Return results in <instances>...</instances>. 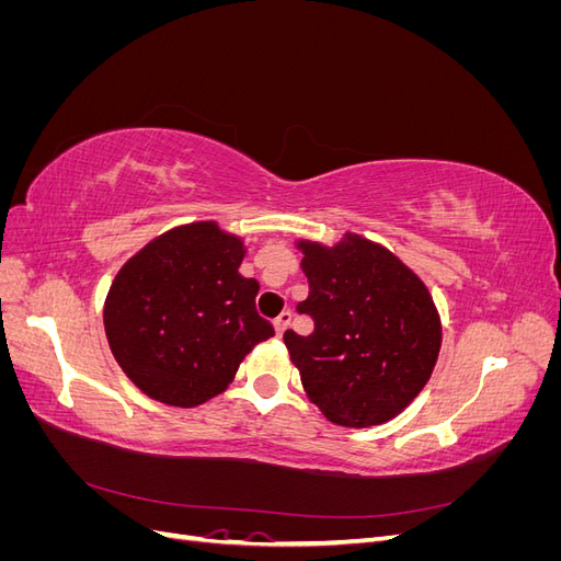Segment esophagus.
<instances>
[{"instance_id": "34e87169", "label": "esophagus", "mask_w": 561, "mask_h": 561, "mask_svg": "<svg viewBox=\"0 0 561 561\" xmlns=\"http://www.w3.org/2000/svg\"><path fill=\"white\" fill-rule=\"evenodd\" d=\"M290 322H293V313L290 311H283L276 320H274V328H276V334L278 336H283L285 334V330L290 328Z\"/></svg>"}]
</instances>
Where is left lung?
Listing matches in <instances>:
<instances>
[{"mask_svg": "<svg viewBox=\"0 0 561 561\" xmlns=\"http://www.w3.org/2000/svg\"><path fill=\"white\" fill-rule=\"evenodd\" d=\"M316 330L283 334L309 400L336 426L396 419L428 383L443 322L428 287L388 248L346 231L334 245L297 241Z\"/></svg>", "mask_w": 561, "mask_h": 561, "instance_id": "obj_1", "label": "left lung"}]
</instances>
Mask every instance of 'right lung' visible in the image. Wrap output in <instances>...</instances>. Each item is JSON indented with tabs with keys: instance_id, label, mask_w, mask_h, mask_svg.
Masks as SVG:
<instances>
[{
	"instance_id": "obj_1",
	"label": "right lung",
	"mask_w": 561,
	"mask_h": 561,
	"mask_svg": "<svg viewBox=\"0 0 561 561\" xmlns=\"http://www.w3.org/2000/svg\"><path fill=\"white\" fill-rule=\"evenodd\" d=\"M243 239L217 222L157 236L118 268L105 299V334L124 375L145 396L198 407L225 393L245 355L268 336L243 278Z\"/></svg>"
}]
</instances>
